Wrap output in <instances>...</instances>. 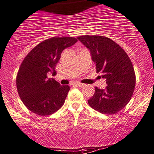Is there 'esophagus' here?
Returning <instances> with one entry per match:
<instances>
[{"label":"esophagus","mask_w":154,"mask_h":154,"mask_svg":"<svg viewBox=\"0 0 154 154\" xmlns=\"http://www.w3.org/2000/svg\"><path fill=\"white\" fill-rule=\"evenodd\" d=\"M75 84H76V86H77V87H83L85 86V84H81V83H76Z\"/></svg>","instance_id":"obj_1"}]
</instances>
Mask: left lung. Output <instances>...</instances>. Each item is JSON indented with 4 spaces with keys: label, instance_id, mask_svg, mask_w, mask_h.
Masks as SVG:
<instances>
[{
    "label": "left lung",
    "instance_id": "1",
    "mask_svg": "<svg viewBox=\"0 0 154 154\" xmlns=\"http://www.w3.org/2000/svg\"><path fill=\"white\" fill-rule=\"evenodd\" d=\"M77 39L90 50L97 73H101L107 84L104 90L95 87L88 104L103 114L119 112L130 101L135 87V73L128 55L106 36L85 35Z\"/></svg>",
    "mask_w": 154,
    "mask_h": 154
}]
</instances>
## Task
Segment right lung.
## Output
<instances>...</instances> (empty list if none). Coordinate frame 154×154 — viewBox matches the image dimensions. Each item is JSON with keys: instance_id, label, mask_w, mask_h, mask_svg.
<instances>
[{"instance_id": "right-lung-1", "label": "right lung", "mask_w": 154, "mask_h": 154, "mask_svg": "<svg viewBox=\"0 0 154 154\" xmlns=\"http://www.w3.org/2000/svg\"><path fill=\"white\" fill-rule=\"evenodd\" d=\"M77 42L74 37H52L28 53L19 68L17 88L26 107L38 116L51 115L64 105L70 87L61 86L48 73L56 74L61 52Z\"/></svg>"}]
</instances>
